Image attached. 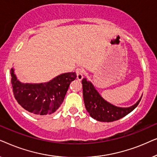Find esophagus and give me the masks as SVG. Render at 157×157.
<instances>
[{"label":"esophagus","instance_id":"1","mask_svg":"<svg viewBox=\"0 0 157 157\" xmlns=\"http://www.w3.org/2000/svg\"><path fill=\"white\" fill-rule=\"evenodd\" d=\"M76 73L77 75V79L79 81L82 80V78L83 77V74H84V71H83L82 68H78L76 69Z\"/></svg>","mask_w":157,"mask_h":157}]
</instances>
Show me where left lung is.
<instances>
[{
	"label": "left lung",
	"mask_w": 157,
	"mask_h": 157,
	"mask_svg": "<svg viewBox=\"0 0 157 157\" xmlns=\"http://www.w3.org/2000/svg\"><path fill=\"white\" fill-rule=\"evenodd\" d=\"M85 107L89 115L98 121L111 122L125 117L134 110L140 102L141 98L134 106L121 108L109 104L99 95L97 91L86 78L81 81Z\"/></svg>",
	"instance_id": "left-lung-1"
}]
</instances>
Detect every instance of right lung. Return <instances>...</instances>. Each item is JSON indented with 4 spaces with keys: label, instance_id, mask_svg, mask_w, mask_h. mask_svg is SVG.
I'll use <instances>...</instances> for the list:
<instances>
[{
    "label": "right lung",
    "instance_id": "right-lung-1",
    "mask_svg": "<svg viewBox=\"0 0 157 157\" xmlns=\"http://www.w3.org/2000/svg\"><path fill=\"white\" fill-rule=\"evenodd\" d=\"M13 91L23 109L36 115H49L61 106L71 82L76 78L75 72L59 75L44 83H22L10 70Z\"/></svg>",
    "mask_w": 157,
    "mask_h": 157
}]
</instances>
